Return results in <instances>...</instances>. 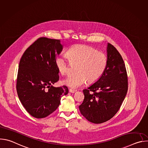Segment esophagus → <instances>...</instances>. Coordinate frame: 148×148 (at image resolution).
<instances>
[{
    "instance_id": "esophagus-1",
    "label": "esophagus",
    "mask_w": 148,
    "mask_h": 148,
    "mask_svg": "<svg viewBox=\"0 0 148 148\" xmlns=\"http://www.w3.org/2000/svg\"><path fill=\"white\" fill-rule=\"evenodd\" d=\"M69 91H70V92H71V93H74V92H75L77 91L75 90H73V89H70V90H69Z\"/></svg>"
}]
</instances>
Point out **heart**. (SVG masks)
<instances>
[{
  "mask_svg": "<svg viewBox=\"0 0 148 148\" xmlns=\"http://www.w3.org/2000/svg\"><path fill=\"white\" fill-rule=\"evenodd\" d=\"M66 56L58 54L56 57L54 64L58 71L64 75L69 71L71 62L79 64L78 74L69 75L62 80L64 85L77 88L88 82L93 83L98 81L107 69L108 60L104 53L98 51L94 48L84 45H77L71 47Z\"/></svg>",
  "mask_w": 148,
  "mask_h": 148,
  "instance_id": "heart-1",
  "label": "heart"
}]
</instances>
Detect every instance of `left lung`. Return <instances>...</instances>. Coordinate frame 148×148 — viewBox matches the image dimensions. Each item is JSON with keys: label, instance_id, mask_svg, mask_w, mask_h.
I'll list each match as a JSON object with an SVG mask.
<instances>
[{"label": "left lung", "instance_id": "8db88e82", "mask_svg": "<svg viewBox=\"0 0 148 148\" xmlns=\"http://www.w3.org/2000/svg\"><path fill=\"white\" fill-rule=\"evenodd\" d=\"M108 63L102 77L87 89L79 106L88 121L101 123L112 118L119 110L128 91V77L124 61L116 48L108 43Z\"/></svg>", "mask_w": 148, "mask_h": 148}]
</instances>
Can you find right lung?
<instances>
[{"label": "right lung", "mask_w": 148, "mask_h": 148, "mask_svg": "<svg viewBox=\"0 0 148 148\" xmlns=\"http://www.w3.org/2000/svg\"><path fill=\"white\" fill-rule=\"evenodd\" d=\"M62 50L60 40L41 37L27 49L18 65L16 90L26 110L33 117L43 118L58 107L68 88L53 86L59 79L54 60Z\"/></svg>", "instance_id": "right-lung-1"}]
</instances>
